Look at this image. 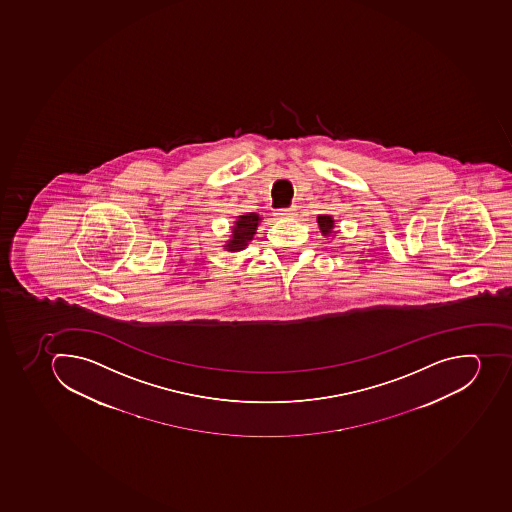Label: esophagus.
<instances>
[{
	"instance_id": "1",
	"label": "esophagus",
	"mask_w": 512,
	"mask_h": 512,
	"mask_svg": "<svg viewBox=\"0 0 512 512\" xmlns=\"http://www.w3.org/2000/svg\"><path fill=\"white\" fill-rule=\"evenodd\" d=\"M276 216L283 218V220H286V218H294V216H297V210L296 208H283V210L276 212Z\"/></svg>"
}]
</instances>
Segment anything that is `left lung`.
Segmentation results:
<instances>
[{
  "mask_svg": "<svg viewBox=\"0 0 512 512\" xmlns=\"http://www.w3.org/2000/svg\"><path fill=\"white\" fill-rule=\"evenodd\" d=\"M318 228H320L321 236L334 237L338 234L336 231V221L331 215H318Z\"/></svg>",
  "mask_w": 512,
  "mask_h": 512,
  "instance_id": "obj_1",
  "label": "left lung"
}]
</instances>
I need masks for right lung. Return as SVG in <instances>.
Here are the masks:
<instances>
[{"label": "right lung", "instance_id": "obj_1", "mask_svg": "<svg viewBox=\"0 0 512 512\" xmlns=\"http://www.w3.org/2000/svg\"><path fill=\"white\" fill-rule=\"evenodd\" d=\"M260 223H262V216L258 215L257 212L236 216V221L231 226V237L224 242V250H228L231 254L244 250L249 242L254 241Z\"/></svg>", "mask_w": 512, "mask_h": 512}]
</instances>
